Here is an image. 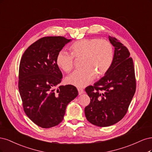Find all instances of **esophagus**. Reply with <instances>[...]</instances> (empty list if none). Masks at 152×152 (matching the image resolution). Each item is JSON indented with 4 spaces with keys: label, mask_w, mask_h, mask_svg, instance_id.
Listing matches in <instances>:
<instances>
[{
    "label": "esophagus",
    "mask_w": 152,
    "mask_h": 152,
    "mask_svg": "<svg viewBox=\"0 0 152 152\" xmlns=\"http://www.w3.org/2000/svg\"><path fill=\"white\" fill-rule=\"evenodd\" d=\"M77 91H78V93H79V95H81L84 93V90H83L82 88H77Z\"/></svg>",
    "instance_id": "obj_1"
}]
</instances>
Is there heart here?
Masks as SVG:
<instances>
[{
	"instance_id": "heart-1",
	"label": "heart",
	"mask_w": 152,
	"mask_h": 152,
	"mask_svg": "<svg viewBox=\"0 0 152 152\" xmlns=\"http://www.w3.org/2000/svg\"><path fill=\"white\" fill-rule=\"evenodd\" d=\"M69 53L65 50L58 52L56 57L57 66L66 72L74 67L75 57L83 58V68L73 72L66 77L68 84L77 87H85L95 77L104 75L108 71L114 60V48L107 40L99 38H83L70 46Z\"/></svg>"
}]
</instances>
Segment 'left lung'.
Wrapping results in <instances>:
<instances>
[{
  "label": "left lung",
  "mask_w": 152,
  "mask_h": 152,
  "mask_svg": "<svg viewBox=\"0 0 152 152\" xmlns=\"http://www.w3.org/2000/svg\"><path fill=\"white\" fill-rule=\"evenodd\" d=\"M109 39L115 48L110 69L94 86L85 88L90 98L85 109L86 119L99 127L112 126L123 118L136 91L134 64L128 49L115 37Z\"/></svg>",
  "instance_id": "1"
}]
</instances>
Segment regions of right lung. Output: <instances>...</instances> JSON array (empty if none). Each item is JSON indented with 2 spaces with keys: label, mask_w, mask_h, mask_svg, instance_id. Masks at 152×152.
<instances>
[{
  "label": "right lung",
  "mask_w": 152,
  "mask_h": 152,
  "mask_svg": "<svg viewBox=\"0 0 152 152\" xmlns=\"http://www.w3.org/2000/svg\"><path fill=\"white\" fill-rule=\"evenodd\" d=\"M70 41L64 37H43L31 44L21 57L18 88L23 109L34 123L43 128L61 123L67 105L78 95L71 85L56 89L62 77L56 57Z\"/></svg>",
  "instance_id": "obj_1"
}]
</instances>
